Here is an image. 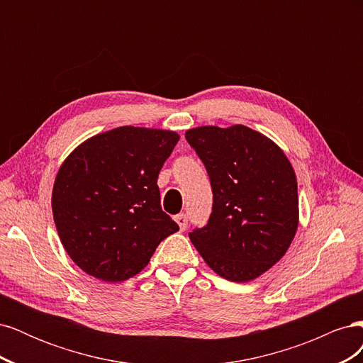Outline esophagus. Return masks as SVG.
Masks as SVG:
<instances>
[{
    "label": "esophagus",
    "instance_id": "esophagus-1",
    "mask_svg": "<svg viewBox=\"0 0 363 363\" xmlns=\"http://www.w3.org/2000/svg\"><path fill=\"white\" fill-rule=\"evenodd\" d=\"M175 223L179 224L180 230H186V227H188V216H186V213L175 215Z\"/></svg>",
    "mask_w": 363,
    "mask_h": 363
}]
</instances>
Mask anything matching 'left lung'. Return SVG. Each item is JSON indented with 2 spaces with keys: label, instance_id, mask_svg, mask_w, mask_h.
Masks as SVG:
<instances>
[{
  "label": "left lung",
  "instance_id": "8db88e82",
  "mask_svg": "<svg viewBox=\"0 0 363 363\" xmlns=\"http://www.w3.org/2000/svg\"><path fill=\"white\" fill-rule=\"evenodd\" d=\"M204 163L213 204L189 238L204 262L230 281H250L288 251L298 227V191L291 162L271 139L245 125L186 131Z\"/></svg>",
  "mask_w": 363,
  "mask_h": 363
}]
</instances>
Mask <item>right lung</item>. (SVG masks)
<instances>
[{
  "instance_id": "1",
  "label": "right lung",
  "mask_w": 363,
  "mask_h": 363,
  "mask_svg": "<svg viewBox=\"0 0 363 363\" xmlns=\"http://www.w3.org/2000/svg\"><path fill=\"white\" fill-rule=\"evenodd\" d=\"M180 136L118 127L77 147L52 188V216L68 256L103 281L144 269L157 245L179 230L162 211L159 172Z\"/></svg>"
}]
</instances>
